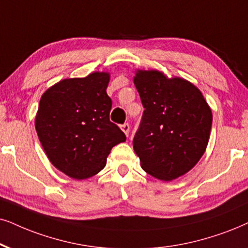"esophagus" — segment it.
<instances>
[{
    "instance_id": "obj_1",
    "label": "esophagus",
    "mask_w": 248,
    "mask_h": 248,
    "mask_svg": "<svg viewBox=\"0 0 248 248\" xmlns=\"http://www.w3.org/2000/svg\"><path fill=\"white\" fill-rule=\"evenodd\" d=\"M120 128H121V130L124 131V133L126 134L127 136H128V134H129V129H130L129 124H121Z\"/></svg>"
}]
</instances>
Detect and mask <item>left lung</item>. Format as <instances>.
I'll return each instance as SVG.
<instances>
[{"mask_svg":"<svg viewBox=\"0 0 248 248\" xmlns=\"http://www.w3.org/2000/svg\"><path fill=\"white\" fill-rule=\"evenodd\" d=\"M134 83L145 108L133 140L140 166L161 181L186 174L205 153L211 135L212 109L202 92L156 70H137Z\"/></svg>","mask_w":248,"mask_h":248,"instance_id":"obj_1","label":"left lung"}]
</instances>
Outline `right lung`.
<instances>
[{
    "instance_id": "1",
    "label": "right lung",
    "mask_w": 248,
    "mask_h": 248,
    "mask_svg": "<svg viewBox=\"0 0 248 248\" xmlns=\"http://www.w3.org/2000/svg\"><path fill=\"white\" fill-rule=\"evenodd\" d=\"M108 72L59 81L40 99L35 129L46 156L75 180L92 177L106 165L112 147L126 135L109 121Z\"/></svg>"
}]
</instances>
